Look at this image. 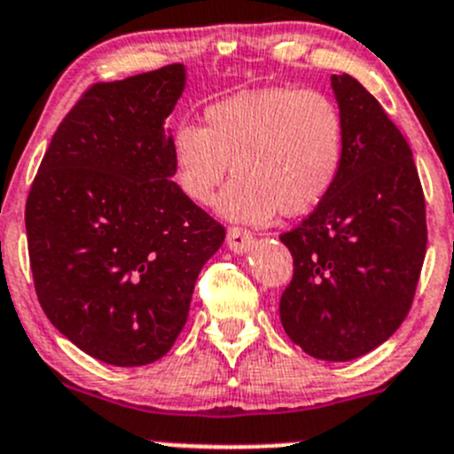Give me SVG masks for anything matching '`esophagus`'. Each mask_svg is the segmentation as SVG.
<instances>
[{"label":"esophagus","mask_w":454,"mask_h":454,"mask_svg":"<svg viewBox=\"0 0 454 454\" xmlns=\"http://www.w3.org/2000/svg\"><path fill=\"white\" fill-rule=\"evenodd\" d=\"M226 241H228V248H231L232 253H246V250L250 248V244H253V235H250L246 228L231 226L228 228Z\"/></svg>","instance_id":"esophagus-1"}]
</instances>
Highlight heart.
<instances>
[{"label":"heart","instance_id":"heart-1","mask_svg":"<svg viewBox=\"0 0 454 454\" xmlns=\"http://www.w3.org/2000/svg\"><path fill=\"white\" fill-rule=\"evenodd\" d=\"M170 155L179 191L195 204H210L232 168L237 179L219 201L226 217L248 223H266L277 213L299 217L315 210L341 175L344 115L317 88L239 92L210 104L204 126L179 121Z\"/></svg>","mask_w":454,"mask_h":454}]
</instances>
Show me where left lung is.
I'll use <instances>...</instances> for the list:
<instances>
[{"instance_id":"1","label":"left lung","mask_w":454,"mask_h":454,"mask_svg":"<svg viewBox=\"0 0 454 454\" xmlns=\"http://www.w3.org/2000/svg\"><path fill=\"white\" fill-rule=\"evenodd\" d=\"M346 160L330 195L279 237L293 279L279 299L286 334L315 359L371 353L411 312L428 244L426 201L406 137L350 74H333Z\"/></svg>"}]
</instances>
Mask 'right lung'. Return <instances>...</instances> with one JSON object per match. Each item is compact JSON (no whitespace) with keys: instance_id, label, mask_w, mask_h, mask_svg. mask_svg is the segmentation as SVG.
Segmentation results:
<instances>
[{"instance_id":"obj_1","label":"right lung","mask_w":454,"mask_h":454,"mask_svg":"<svg viewBox=\"0 0 454 454\" xmlns=\"http://www.w3.org/2000/svg\"><path fill=\"white\" fill-rule=\"evenodd\" d=\"M182 64L97 82L57 126L26 200L35 293L51 324L110 366L157 362L188 319L226 228L188 200L166 120Z\"/></svg>"}]
</instances>
